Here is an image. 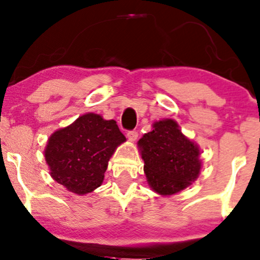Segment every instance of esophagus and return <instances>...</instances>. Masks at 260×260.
I'll use <instances>...</instances> for the list:
<instances>
[{
  "mask_svg": "<svg viewBox=\"0 0 260 260\" xmlns=\"http://www.w3.org/2000/svg\"><path fill=\"white\" fill-rule=\"evenodd\" d=\"M126 136H127V139L130 140V141H136V139H137V136H139V134H137V131L136 130H129L126 133Z\"/></svg>",
  "mask_w": 260,
  "mask_h": 260,
  "instance_id": "obj_1",
  "label": "esophagus"
}]
</instances>
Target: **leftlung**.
Listing matches in <instances>:
<instances>
[{
  "mask_svg": "<svg viewBox=\"0 0 260 260\" xmlns=\"http://www.w3.org/2000/svg\"><path fill=\"white\" fill-rule=\"evenodd\" d=\"M139 146L148 184L159 194L176 193L197 179L200 149L172 119L154 123L153 130L140 139Z\"/></svg>",
  "mask_w": 260,
  "mask_h": 260,
  "instance_id": "obj_1",
  "label": "left lung"
}]
</instances>
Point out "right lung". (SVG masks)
I'll list each match as a JSON object with an SVG mask.
<instances>
[{"mask_svg":"<svg viewBox=\"0 0 260 260\" xmlns=\"http://www.w3.org/2000/svg\"><path fill=\"white\" fill-rule=\"evenodd\" d=\"M125 140L114 120L81 115L48 140L45 158L51 176L74 193H88L102 184L109 158Z\"/></svg>","mask_w":260,"mask_h":260,"instance_id":"add662e5","label":"right lung"}]
</instances>
